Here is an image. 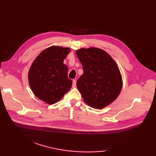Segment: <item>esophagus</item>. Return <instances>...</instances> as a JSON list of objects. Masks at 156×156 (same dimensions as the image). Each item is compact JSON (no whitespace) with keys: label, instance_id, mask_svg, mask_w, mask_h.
Instances as JSON below:
<instances>
[{"label":"esophagus","instance_id":"esophagus-1","mask_svg":"<svg viewBox=\"0 0 156 156\" xmlns=\"http://www.w3.org/2000/svg\"><path fill=\"white\" fill-rule=\"evenodd\" d=\"M76 80H72V87L73 88H76Z\"/></svg>","mask_w":156,"mask_h":156}]
</instances>
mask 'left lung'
<instances>
[{"label":"left lung","mask_w":156,"mask_h":156,"mask_svg":"<svg viewBox=\"0 0 156 156\" xmlns=\"http://www.w3.org/2000/svg\"><path fill=\"white\" fill-rule=\"evenodd\" d=\"M76 53L84 69L76 86L84 102L97 109L107 107L118 97L122 87L117 64L99 48H80Z\"/></svg>","instance_id":"left-lung-1"}]
</instances>
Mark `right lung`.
<instances>
[{
	"mask_svg": "<svg viewBox=\"0 0 156 156\" xmlns=\"http://www.w3.org/2000/svg\"><path fill=\"white\" fill-rule=\"evenodd\" d=\"M70 48L51 46L35 59L28 73L31 90L39 99L52 105L70 90L72 81L68 78V66L64 59Z\"/></svg>",
	"mask_w": 156,
	"mask_h": 156,
	"instance_id": "add662e5",
	"label": "right lung"
}]
</instances>
